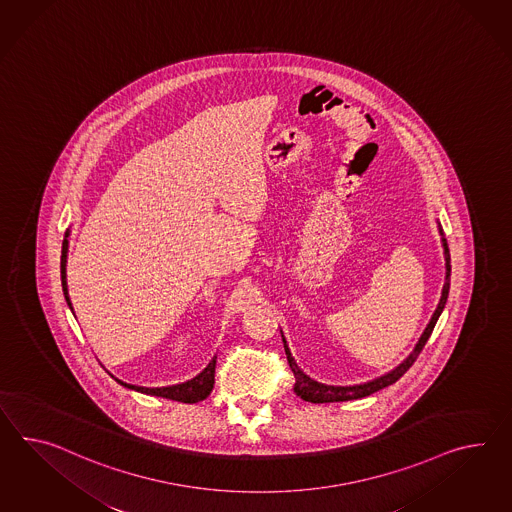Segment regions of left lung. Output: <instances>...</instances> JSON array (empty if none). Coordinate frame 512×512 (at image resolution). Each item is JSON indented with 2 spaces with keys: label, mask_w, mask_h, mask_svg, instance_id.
I'll list each match as a JSON object with an SVG mask.
<instances>
[{
  "label": "left lung",
  "mask_w": 512,
  "mask_h": 512,
  "mask_svg": "<svg viewBox=\"0 0 512 512\" xmlns=\"http://www.w3.org/2000/svg\"><path fill=\"white\" fill-rule=\"evenodd\" d=\"M438 230H440L442 243H444V254H446V284H444V291H442V299H440V304H438V308H436V312H434L433 319H431L429 327L425 328V332H423V336H421L420 343L416 345L414 353L410 354V356H408L407 360H405L401 366L395 367L392 373H388V375H384V377H380V379L371 380V382L360 384V386H325V384H321V382H315V380L310 379V377H306V375L302 373L301 369H299V366L295 364L293 356H291V353H289L286 341H284V349H286V356H288V364L289 367H291V371H293V377H295V384H293V390H295V394L299 395V397L304 399V401H308V403H336V401H351V399H360V397H366V395L375 394V392H379V390H382V388H386V386L394 384L395 380L401 379V377L407 373L408 369L412 367V364L416 362V358L420 356V353L423 351V347H425L427 340L431 338L434 325H436L438 317H440L442 310H444V306H446L447 293H449V278H451V258H449V249H447L446 236H444V230H442V226H440Z\"/></svg>",
  "instance_id": "obj_1"
}]
</instances>
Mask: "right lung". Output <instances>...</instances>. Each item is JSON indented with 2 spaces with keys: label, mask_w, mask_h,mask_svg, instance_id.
<instances>
[{
  "label": "right lung",
  "mask_w": 512,
  "mask_h": 512,
  "mask_svg": "<svg viewBox=\"0 0 512 512\" xmlns=\"http://www.w3.org/2000/svg\"><path fill=\"white\" fill-rule=\"evenodd\" d=\"M66 250H68V230H66L65 239H63V250H61V284H63V291H65V299L72 310V304L68 299V289H66ZM117 380L122 386L130 388V390H137L141 394L158 395V397H165V399H172V401H180V403H198L202 399H206L213 390V382H215V358L211 360L208 367L197 375L195 379L187 380L184 384H176V386H167V388H143V386H133V384H126L122 380Z\"/></svg>",
  "instance_id": "add662e5"
}]
</instances>
